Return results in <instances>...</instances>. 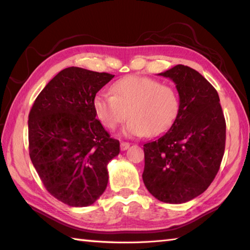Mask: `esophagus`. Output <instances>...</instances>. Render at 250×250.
Returning a JSON list of instances; mask_svg holds the SVG:
<instances>
[{
    "instance_id": "obj_1",
    "label": "esophagus",
    "mask_w": 250,
    "mask_h": 250,
    "mask_svg": "<svg viewBox=\"0 0 250 250\" xmlns=\"http://www.w3.org/2000/svg\"><path fill=\"white\" fill-rule=\"evenodd\" d=\"M129 146H130V143H129V142H125V141H122V142L120 143V149H121V151H125V150H128V149H129Z\"/></svg>"
}]
</instances>
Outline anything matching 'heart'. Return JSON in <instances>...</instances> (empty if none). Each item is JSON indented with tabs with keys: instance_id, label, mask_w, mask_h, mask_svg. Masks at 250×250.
I'll list each match as a JSON object with an SVG mask.
<instances>
[{
	"instance_id": "obj_1",
	"label": "heart",
	"mask_w": 250,
	"mask_h": 250,
	"mask_svg": "<svg viewBox=\"0 0 250 250\" xmlns=\"http://www.w3.org/2000/svg\"><path fill=\"white\" fill-rule=\"evenodd\" d=\"M110 92L111 96L95 97V115L107 129H115L129 116L130 120L122 130L128 137L162 133L179 113L176 90L155 79L128 76L113 83Z\"/></svg>"
}]
</instances>
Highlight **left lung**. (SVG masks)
<instances>
[{
    "mask_svg": "<svg viewBox=\"0 0 250 250\" xmlns=\"http://www.w3.org/2000/svg\"><path fill=\"white\" fill-rule=\"evenodd\" d=\"M172 79L180 109L167 133L143 146L146 188L159 201L181 204L205 192L225 151L226 122L215 88L191 67L159 74Z\"/></svg>",
    "mask_w": 250,
    "mask_h": 250,
    "instance_id": "1",
    "label": "left lung"
}]
</instances>
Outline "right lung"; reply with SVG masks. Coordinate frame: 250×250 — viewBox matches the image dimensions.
Returning <instances> with one entry per match:
<instances>
[{"mask_svg":"<svg viewBox=\"0 0 250 250\" xmlns=\"http://www.w3.org/2000/svg\"><path fill=\"white\" fill-rule=\"evenodd\" d=\"M113 77L68 67L46 84L29 111V158L50 195L69 206H89L103 195L108 163L120 152L92 105Z\"/></svg>","mask_w":250,"mask_h":250,"instance_id":"add662e5","label":"right lung"}]
</instances>
